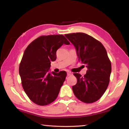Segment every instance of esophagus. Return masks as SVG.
<instances>
[{
    "label": "esophagus",
    "mask_w": 129,
    "mask_h": 129,
    "mask_svg": "<svg viewBox=\"0 0 129 129\" xmlns=\"http://www.w3.org/2000/svg\"><path fill=\"white\" fill-rule=\"evenodd\" d=\"M72 75V73L71 72H67V75L68 76H70Z\"/></svg>",
    "instance_id": "obj_1"
}]
</instances>
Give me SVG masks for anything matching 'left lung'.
<instances>
[{"label":"left lung","mask_w":129,"mask_h":129,"mask_svg":"<svg viewBox=\"0 0 129 129\" xmlns=\"http://www.w3.org/2000/svg\"><path fill=\"white\" fill-rule=\"evenodd\" d=\"M75 47L79 60L87 67L83 76L74 73L77 79L73 86L75 96L83 103L89 104L99 100L107 90L112 71L111 62L101 43L84 33L64 35Z\"/></svg>","instance_id":"left-lung-1"}]
</instances>
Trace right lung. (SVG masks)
Returning <instances> with one entry per match:
<instances>
[{"mask_svg":"<svg viewBox=\"0 0 129 129\" xmlns=\"http://www.w3.org/2000/svg\"><path fill=\"white\" fill-rule=\"evenodd\" d=\"M70 43L62 35L41 36L33 41L22 56L19 74L22 88L29 99L38 105H49L55 100L67 76L66 71L48 73L56 50Z\"/></svg>","mask_w":129,"mask_h":129,"instance_id":"right-lung-1","label":"right lung"}]
</instances>
